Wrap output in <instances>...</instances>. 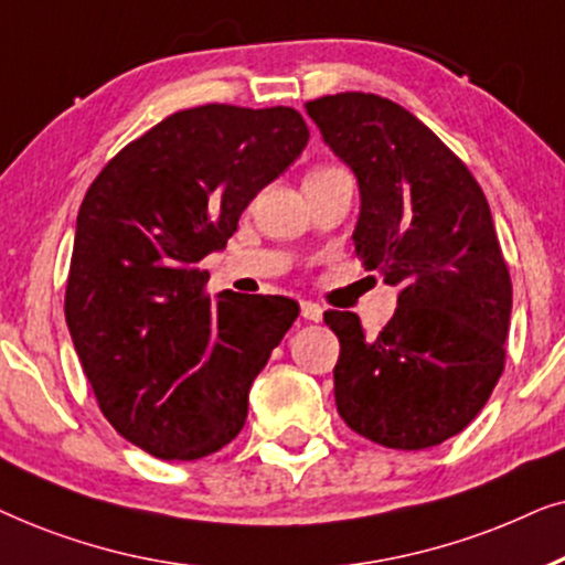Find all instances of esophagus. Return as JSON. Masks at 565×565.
I'll return each mask as SVG.
<instances>
[{
	"label": "esophagus",
	"instance_id": "1",
	"mask_svg": "<svg viewBox=\"0 0 565 565\" xmlns=\"http://www.w3.org/2000/svg\"><path fill=\"white\" fill-rule=\"evenodd\" d=\"M299 310H302V318L305 320H312V322H320L322 320V307L320 305L299 302Z\"/></svg>",
	"mask_w": 565,
	"mask_h": 565
}]
</instances>
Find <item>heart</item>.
<instances>
[{
    "instance_id": "heart-1",
    "label": "heart",
    "mask_w": 565,
    "mask_h": 565,
    "mask_svg": "<svg viewBox=\"0 0 565 565\" xmlns=\"http://www.w3.org/2000/svg\"><path fill=\"white\" fill-rule=\"evenodd\" d=\"M322 170H333V164H318V168H315L312 172H322ZM310 172V175H312Z\"/></svg>"
}]
</instances>
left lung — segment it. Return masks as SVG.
<instances>
[{"label":"left lung","mask_w":565,"mask_h":565,"mask_svg":"<svg viewBox=\"0 0 565 565\" xmlns=\"http://www.w3.org/2000/svg\"><path fill=\"white\" fill-rule=\"evenodd\" d=\"M305 108L356 172V255L401 289L374 338L359 315H322L341 341L338 413L374 445L436 447L478 416L507 366L511 278L486 193L445 141L387 97L338 93Z\"/></svg>","instance_id":"1"}]
</instances>
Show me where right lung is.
<instances>
[{"mask_svg": "<svg viewBox=\"0 0 565 565\" xmlns=\"http://www.w3.org/2000/svg\"><path fill=\"white\" fill-rule=\"evenodd\" d=\"M295 108L209 103L126 145L79 206L64 315L110 426L160 460H201L243 431L247 393L299 305L209 297L199 266L302 152Z\"/></svg>", "mask_w": 565, "mask_h": 565, "instance_id": "add662e5", "label": "right lung"}]
</instances>
